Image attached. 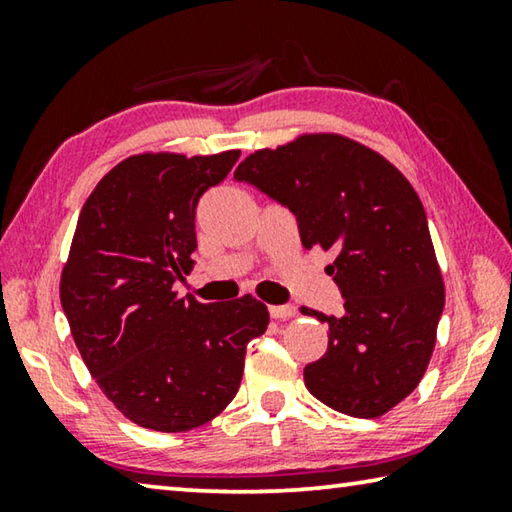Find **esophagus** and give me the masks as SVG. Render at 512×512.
I'll return each mask as SVG.
<instances>
[{"label":"esophagus","mask_w":512,"mask_h":512,"mask_svg":"<svg viewBox=\"0 0 512 512\" xmlns=\"http://www.w3.org/2000/svg\"><path fill=\"white\" fill-rule=\"evenodd\" d=\"M269 314H271V319L287 321V319H291V316H296V307L294 305H271Z\"/></svg>","instance_id":"1"}]
</instances>
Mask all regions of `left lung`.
Returning <instances> with one entry per match:
<instances>
[{
    "instance_id": "1",
    "label": "left lung",
    "mask_w": 512,
    "mask_h": 512,
    "mask_svg": "<svg viewBox=\"0 0 512 512\" xmlns=\"http://www.w3.org/2000/svg\"><path fill=\"white\" fill-rule=\"evenodd\" d=\"M296 214L307 250H335L326 266L344 314L300 312L328 323L330 344L307 364L305 387L328 408L373 419L424 378L444 282L424 205L394 164L342 134H300L255 150L234 170Z\"/></svg>"
}]
</instances>
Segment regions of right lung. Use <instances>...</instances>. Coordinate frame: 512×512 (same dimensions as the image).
Returning a JSON list of instances; mask_svg holds the SVG:
<instances>
[{
  "mask_svg": "<svg viewBox=\"0 0 512 512\" xmlns=\"http://www.w3.org/2000/svg\"><path fill=\"white\" fill-rule=\"evenodd\" d=\"M239 154H132L81 207L61 271L63 312L104 396L150 431H191L221 415L241 385L246 344L269 326L250 294L207 305L173 291L198 246V200Z\"/></svg>",
  "mask_w": 512,
  "mask_h": 512,
  "instance_id": "1",
  "label": "right lung"
}]
</instances>
